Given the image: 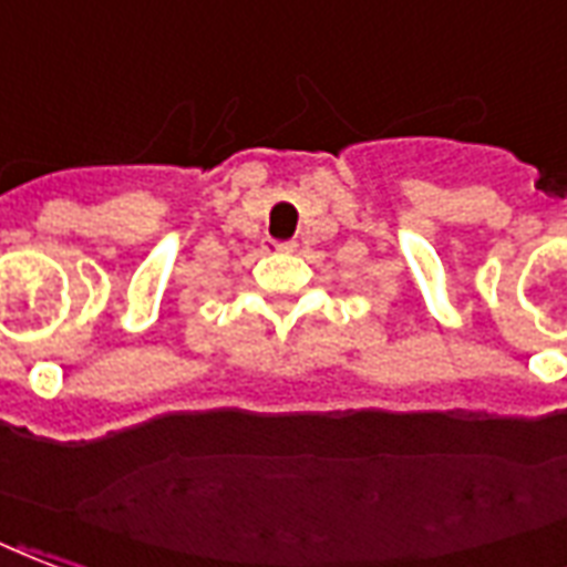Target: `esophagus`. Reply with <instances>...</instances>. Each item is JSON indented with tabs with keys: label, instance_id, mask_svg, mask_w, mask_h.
I'll list each match as a JSON object with an SVG mask.
<instances>
[{
	"label": "esophagus",
	"instance_id": "34e87169",
	"mask_svg": "<svg viewBox=\"0 0 567 567\" xmlns=\"http://www.w3.org/2000/svg\"><path fill=\"white\" fill-rule=\"evenodd\" d=\"M275 248H278L280 254H292V250L299 248V245H296V241H278V245H275Z\"/></svg>",
	"mask_w": 567,
	"mask_h": 567
}]
</instances>
